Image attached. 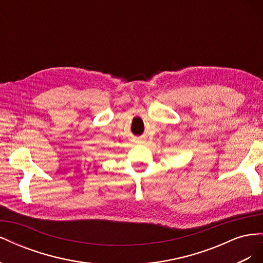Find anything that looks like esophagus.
<instances>
[{"label":"esophagus","instance_id":"1","mask_svg":"<svg viewBox=\"0 0 263 263\" xmlns=\"http://www.w3.org/2000/svg\"><path fill=\"white\" fill-rule=\"evenodd\" d=\"M137 142H139V144H140V142H142V140L141 139H137Z\"/></svg>","mask_w":263,"mask_h":263}]
</instances>
